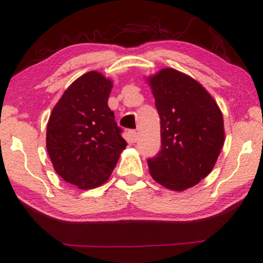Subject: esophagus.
<instances>
[{"label":"esophagus","instance_id":"esophagus-1","mask_svg":"<svg viewBox=\"0 0 263 263\" xmlns=\"http://www.w3.org/2000/svg\"><path fill=\"white\" fill-rule=\"evenodd\" d=\"M130 137H131V140H132L133 142H136L137 139H138V133H137V131H135V130L130 131Z\"/></svg>","mask_w":263,"mask_h":263}]
</instances>
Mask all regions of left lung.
Wrapping results in <instances>:
<instances>
[{
    "label": "left lung",
    "instance_id": "left-lung-1",
    "mask_svg": "<svg viewBox=\"0 0 263 263\" xmlns=\"http://www.w3.org/2000/svg\"><path fill=\"white\" fill-rule=\"evenodd\" d=\"M160 116L161 149L147 160L149 174L182 191L206 177L224 145L219 106L201 83L173 68L147 79Z\"/></svg>",
    "mask_w": 263,
    "mask_h": 263
}]
</instances>
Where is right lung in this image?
<instances>
[{"label":"right lung","mask_w":263,"mask_h":263,"mask_svg":"<svg viewBox=\"0 0 263 263\" xmlns=\"http://www.w3.org/2000/svg\"><path fill=\"white\" fill-rule=\"evenodd\" d=\"M112 81L88 72L75 80L52 110L46 148L57 174L80 189L108 181L126 147L108 99Z\"/></svg>","instance_id":"obj_1"}]
</instances>
